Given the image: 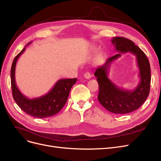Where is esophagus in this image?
I'll return each mask as SVG.
<instances>
[{"label": "esophagus", "instance_id": "obj_1", "mask_svg": "<svg viewBox=\"0 0 161 161\" xmlns=\"http://www.w3.org/2000/svg\"><path fill=\"white\" fill-rule=\"evenodd\" d=\"M84 77H85L86 79H87V80L91 78V74H90V72H86V73H85L84 75Z\"/></svg>", "mask_w": 161, "mask_h": 161}]
</instances>
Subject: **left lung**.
I'll return each instance as SVG.
<instances>
[{"label": "left lung", "mask_w": 161, "mask_h": 161, "mask_svg": "<svg viewBox=\"0 0 161 161\" xmlns=\"http://www.w3.org/2000/svg\"><path fill=\"white\" fill-rule=\"evenodd\" d=\"M117 54L107 59L105 63L99 66L95 76L99 84L98 101L109 111L116 114H125L139 108L145 102L150 92L151 68L145 53L136 46L133 41L123 37H114L111 40ZM130 52L136 56L140 69V81L133 91H127L119 88L107 77L110 64L121 56L123 53Z\"/></svg>", "instance_id": "obj_1"}]
</instances>
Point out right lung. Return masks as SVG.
I'll return each instance as SVG.
<instances>
[{"label":"right lung","instance_id":"1","mask_svg":"<svg viewBox=\"0 0 161 161\" xmlns=\"http://www.w3.org/2000/svg\"><path fill=\"white\" fill-rule=\"evenodd\" d=\"M31 42L27 44H30ZM26 46L14 59L10 70L11 87L13 96L20 109L28 115L38 118H46L54 115L66 103L71 88L75 84L77 78L59 80L52 90L39 97L29 99L17 87L15 81V69L18 59L25 52Z\"/></svg>","mask_w":161,"mask_h":161}]
</instances>
